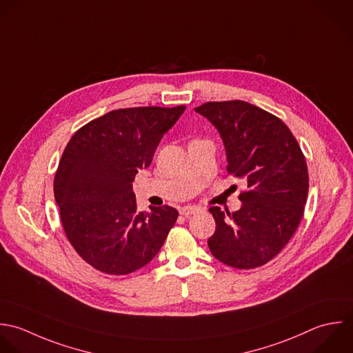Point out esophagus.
<instances>
[{"instance_id":"34e87169","label":"esophagus","mask_w":353,"mask_h":353,"mask_svg":"<svg viewBox=\"0 0 353 353\" xmlns=\"http://www.w3.org/2000/svg\"><path fill=\"white\" fill-rule=\"evenodd\" d=\"M198 212H199V209L196 206H184V208L180 209V214L185 216V217H190V216H192Z\"/></svg>"}]
</instances>
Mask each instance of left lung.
Wrapping results in <instances>:
<instances>
[{
    "instance_id": "obj_1",
    "label": "left lung",
    "mask_w": 353,
    "mask_h": 353,
    "mask_svg": "<svg viewBox=\"0 0 353 353\" xmlns=\"http://www.w3.org/2000/svg\"><path fill=\"white\" fill-rule=\"evenodd\" d=\"M195 111L220 132L227 172L246 183L238 212L209 209L216 221L209 249L228 267H261L282 252L304 216L310 188L305 157L281 118L248 101H208Z\"/></svg>"
}]
</instances>
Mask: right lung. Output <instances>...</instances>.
Masks as SVG:
<instances>
[{
    "label": "right lung",
    "instance_id": "1",
    "mask_svg": "<svg viewBox=\"0 0 353 353\" xmlns=\"http://www.w3.org/2000/svg\"><path fill=\"white\" fill-rule=\"evenodd\" d=\"M185 105L119 108L79 128L60 158L53 192L65 236L78 256L107 275L147 265L162 248L179 212L168 205L137 212L132 190L152 162L162 136Z\"/></svg>",
    "mask_w": 353,
    "mask_h": 353
}]
</instances>
